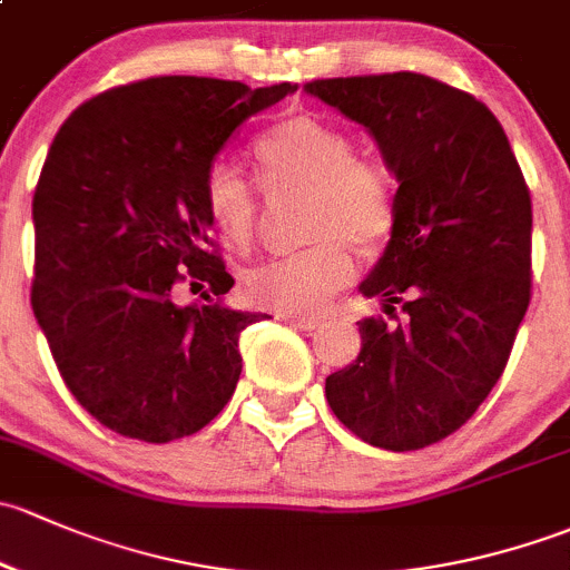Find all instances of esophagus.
Returning <instances> with one entry per match:
<instances>
[{
  "instance_id": "esophagus-1",
  "label": "esophagus",
  "mask_w": 570,
  "mask_h": 570,
  "mask_svg": "<svg viewBox=\"0 0 570 570\" xmlns=\"http://www.w3.org/2000/svg\"><path fill=\"white\" fill-rule=\"evenodd\" d=\"M285 324L302 328V332H315V328H321V321L318 318H304V315H283Z\"/></svg>"
}]
</instances>
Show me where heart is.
Listing matches in <instances>:
<instances>
[{
  "mask_svg": "<svg viewBox=\"0 0 570 570\" xmlns=\"http://www.w3.org/2000/svg\"><path fill=\"white\" fill-rule=\"evenodd\" d=\"M272 191L307 189L304 233L315 244L244 274V293L257 307L283 315H315L354 279V246L375 252L390 242L397 195L381 164L356 156L345 128L298 111L268 128L252 148ZM203 205L222 242L249 249L261 230V195L238 167L216 161L203 184Z\"/></svg>",
  "mask_w": 570,
  "mask_h": 570,
  "instance_id": "b5f03b06",
  "label": "heart"
}]
</instances>
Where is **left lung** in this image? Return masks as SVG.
Masks as SVG:
<instances>
[{
    "label": "left lung",
    "mask_w": 570,
    "mask_h": 570,
    "mask_svg": "<svg viewBox=\"0 0 570 570\" xmlns=\"http://www.w3.org/2000/svg\"><path fill=\"white\" fill-rule=\"evenodd\" d=\"M304 90L362 122L401 180L362 283L395 324L360 321V356L328 375L326 401L373 448H428L472 420L510 360L532 296L530 189L500 120L444 81L397 70Z\"/></svg>",
    "instance_id": "obj_1"
}]
</instances>
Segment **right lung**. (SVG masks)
Wrapping results in <instances>:
<instances>
[{
  "instance_id": "add662e5",
  "label": "right lung",
  "mask_w": 570,
  "mask_h": 570,
  "mask_svg": "<svg viewBox=\"0 0 570 570\" xmlns=\"http://www.w3.org/2000/svg\"><path fill=\"white\" fill-rule=\"evenodd\" d=\"M296 85L154 76L62 122L32 197V309L70 395L120 436L203 431L242 375L238 337L268 318L225 304L233 277L203 184L246 117ZM189 289L205 305H180Z\"/></svg>"
}]
</instances>
